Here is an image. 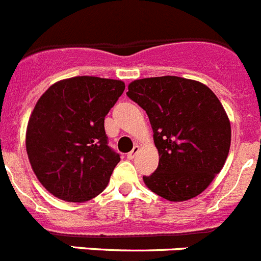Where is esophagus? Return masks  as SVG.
<instances>
[{
  "label": "esophagus",
  "mask_w": 261,
  "mask_h": 261,
  "mask_svg": "<svg viewBox=\"0 0 261 261\" xmlns=\"http://www.w3.org/2000/svg\"><path fill=\"white\" fill-rule=\"evenodd\" d=\"M138 151H140V147H138V146H135V147H133V150H132V151H130V152H128V154H126V158H128L129 160H130V159H133V158H135L136 155L138 154Z\"/></svg>",
  "instance_id": "34e87169"
}]
</instances>
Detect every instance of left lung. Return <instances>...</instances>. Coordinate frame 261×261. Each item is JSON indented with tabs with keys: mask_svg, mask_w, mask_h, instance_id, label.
<instances>
[{
	"mask_svg": "<svg viewBox=\"0 0 261 261\" xmlns=\"http://www.w3.org/2000/svg\"><path fill=\"white\" fill-rule=\"evenodd\" d=\"M126 95L146 111L159 154L145 185L171 202L199 195L223 169L230 149V120L219 98L204 84L178 76L135 80Z\"/></svg>",
	"mask_w": 261,
	"mask_h": 261,
	"instance_id": "1",
	"label": "left lung"
}]
</instances>
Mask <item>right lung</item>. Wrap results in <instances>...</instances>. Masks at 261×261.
I'll return each instance as SVG.
<instances>
[{
  "label": "right lung",
  "mask_w": 261,
  "mask_h": 261,
  "mask_svg": "<svg viewBox=\"0 0 261 261\" xmlns=\"http://www.w3.org/2000/svg\"><path fill=\"white\" fill-rule=\"evenodd\" d=\"M125 89L121 80L75 76L38 98L25 132L37 180L66 202H87L109 184L120 162L107 145L105 116Z\"/></svg>",
  "instance_id": "add662e5"
}]
</instances>
